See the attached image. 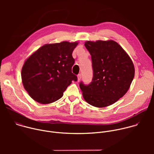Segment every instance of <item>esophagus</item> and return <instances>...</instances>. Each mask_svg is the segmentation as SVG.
Here are the masks:
<instances>
[{
  "label": "esophagus",
  "instance_id": "obj_1",
  "mask_svg": "<svg viewBox=\"0 0 154 154\" xmlns=\"http://www.w3.org/2000/svg\"><path fill=\"white\" fill-rule=\"evenodd\" d=\"M81 78H82V75H81V74H78V75H77V79H78V82H79V81L80 80Z\"/></svg>",
  "mask_w": 154,
  "mask_h": 154
}]
</instances>
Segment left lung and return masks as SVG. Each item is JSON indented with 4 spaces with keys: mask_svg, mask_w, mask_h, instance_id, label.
<instances>
[{
    "mask_svg": "<svg viewBox=\"0 0 154 154\" xmlns=\"http://www.w3.org/2000/svg\"><path fill=\"white\" fill-rule=\"evenodd\" d=\"M85 46L91 55L93 77L90 84H79L83 98L96 107L110 105L129 89L135 75L133 62L113 40L86 41Z\"/></svg>",
    "mask_w": 154,
    "mask_h": 154,
    "instance_id": "1",
    "label": "left lung"
}]
</instances>
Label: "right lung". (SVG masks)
Wrapping results in <instances>:
<instances>
[{
    "label": "right lung",
    "instance_id": "1",
    "mask_svg": "<svg viewBox=\"0 0 154 154\" xmlns=\"http://www.w3.org/2000/svg\"><path fill=\"white\" fill-rule=\"evenodd\" d=\"M78 43L63 41L41 47L24 63L21 71L25 90L35 101L48 104L63 95L77 77L72 72V54Z\"/></svg>",
    "mask_w": 154,
    "mask_h": 154
}]
</instances>
